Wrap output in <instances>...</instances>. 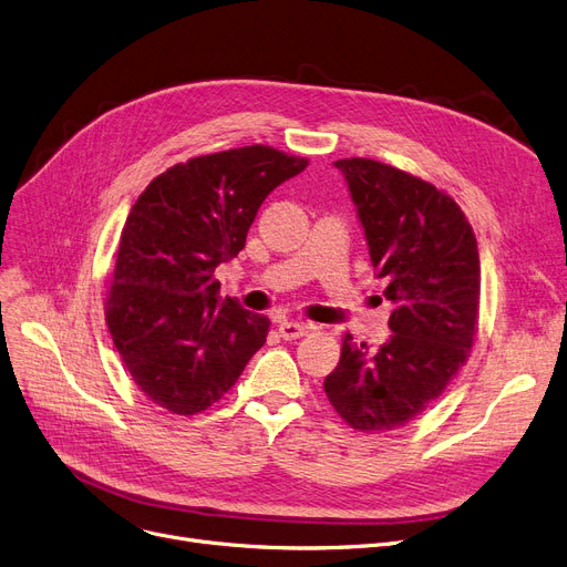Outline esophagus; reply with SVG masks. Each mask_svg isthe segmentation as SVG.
I'll return each mask as SVG.
<instances>
[{"label": "esophagus", "instance_id": "34e87169", "mask_svg": "<svg viewBox=\"0 0 567 567\" xmlns=\"http://www.w3.org/2000/svg\"><path fill=\"white\" fill-rule=\"evenodd\" d=\"M309 329H311V324H307V322H281L279 324V334L286 339V341H295V339H299V337H305V334H309Z\"/></svg>", "mask_w": 567, "mask_h": 567}]
</instances>
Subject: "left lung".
<instances>
[{"mask_svg": "<svg viewBox=\"0 0 567 567\" xmlns=\"http://www.w3.org/2000/svg\"><path fill=\"white\" fill-rule=\"evenodd\" d=\"M334 164L386 284L393 337L371 352L346 334L324 393L350 427L386 432L423 414L470 359L481 305L478 245L444 189L369 157Z\"/></svg>", "mask_w": 567, "mask_h": 567, "instance_id": "left-lung-1", "label": "left lung"}]
</instances>
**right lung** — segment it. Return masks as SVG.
I'll return each instance as SVG.
<instances>
[{"instance_id": "obj_1", "label": "right lung", "mask_w": 567, "mask_h": 567, "mask_svg": "<svg viewBox=\"0 0 567 567\" xmlns=\"http://www.w3.org/2000/svg\"><path fill=\"white\" fill-rule=\"evenodd\" d=\"M309 166L272 146L198 155L153 178L121 230L105 320L132 382L192 416L238 382L270 320L219 297L215 268L236 258L277 185Z\"/></svg>"}]
</instances>
